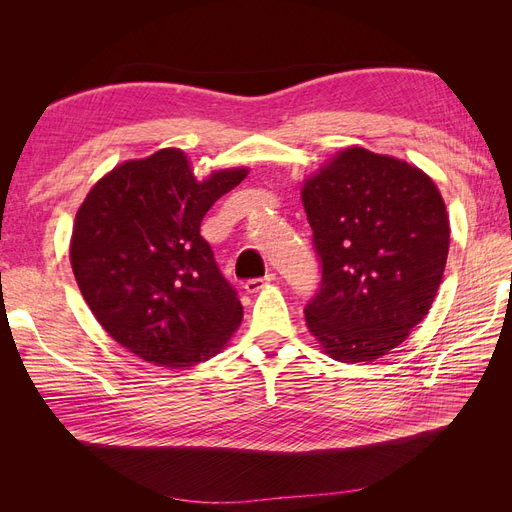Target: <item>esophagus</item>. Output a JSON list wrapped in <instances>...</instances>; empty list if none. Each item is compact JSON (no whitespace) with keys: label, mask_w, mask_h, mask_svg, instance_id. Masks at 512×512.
<instances>
[{"label":"esophagus","mask_w":512,"mask_h":512,"mask_svg":"<svg viewBox=\"0 0 512 512\" xmlns=\"http://www.w3.org/2000/svg\"><path fill=\"white\" fill-rule=\"evenodd\" d=\"M273 280H275V273H267L265 277H256V280H247V282L243 284V288H245L247 292H258V290L265 288L267 284H271Z\"/></svg>","instance_id":"34e87169"}]
</instances>
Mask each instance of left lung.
I'll return each mask as SVG.
<instances>
[{"label": "left lung", "mask_w": 512, "mask_h": 512, "mask_svg": "<svg viewBox=\"0 0 512 512\" xmlns=\"http://www.w3.org/2000/svg\"><path fill=\"white\" fill-rule=\"evenodd\" d=\"M301 198L322 269L307 329L335 361H374L436 299L451 239L444 200L421 168L363 147L337 153Z\"/></svg>", "instance_id": "1"}]
</instances>
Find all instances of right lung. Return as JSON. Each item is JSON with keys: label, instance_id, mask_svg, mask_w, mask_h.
Instances as JSON below:
<instances>
[{"label": "right lung", "instance_id": "1", "mask_svg": "<svg viewBox=\"0 0 512 512\" xmlns=\"http://www.w3.org/2000/svg\"><path fill=\"white\" fill-rule=\"evenodd\" d=\"M245 168L196 181L179 149L123 162L76 213L70 262L83 299L117 344L160 367H192L218 354L243 307L200 237L215 200Z\"/></svg>", "mask_w": 512, "mask_h": 512}]
</instances>
